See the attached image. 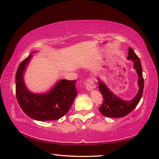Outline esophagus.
<instances>
[{
	"label": "esophagus",
	"mask_w": 159,
	"mask_h": 159,
	"mask_svg": "<svg viewBox=\"0 0 159 159\" xmlns=\"http://www.w3.org/2000/svg\"><path fill=\"white\" fill-rule=\"evenodd\" d=\"M96 87V85L95 83L93 82V80L92 79H87L86 83V89L88 91H92L93 89H95Z\"/></svg>",
	"instance_id": "obj_1"
}]
</instances>
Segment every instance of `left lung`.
<instances>
[{
    "label": "left lung",
    "instance_id": "1",
    "mask_svg": "<svg viewBox=\"0 0 159 159\" xmlns=\"http://www.w3.org/2000/svg\"><path fill=\"white\" fill-rule=\"evenodd\" d=\"M128 60L133 62V68L135 69L138 75L137 85L139 86L136 96L130 100H124L111 92L102 80H98V88L103 96V103L99 107V111L104 116L108 117H122L130 113L139 104L143 92L144 80L142 74V67L140 59L130 47L128 48Z\"/></svg>",
    "mask_w": 159,
    "mask_h": 159
}]
</instances>
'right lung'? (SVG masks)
Segmentation results:
<instances>
[{"label":"right lung","instance_id":"1","mask_svg":"<svg viewBox=\"0 0 159 159\" xmlns=\"http://www.w3.org/2000/svg\"><path fill=\"white\" fill-rule=\"evenodd\" d=\"M31 52L22 61L16 75V93L19 105L29 117L38 121L59 120L70 109L77 95L76 80L62 79L47 92H31L26 87L24 74L32 58Z\"/></svg>","mask_w":159,"mask_h":159}]
</instances>
